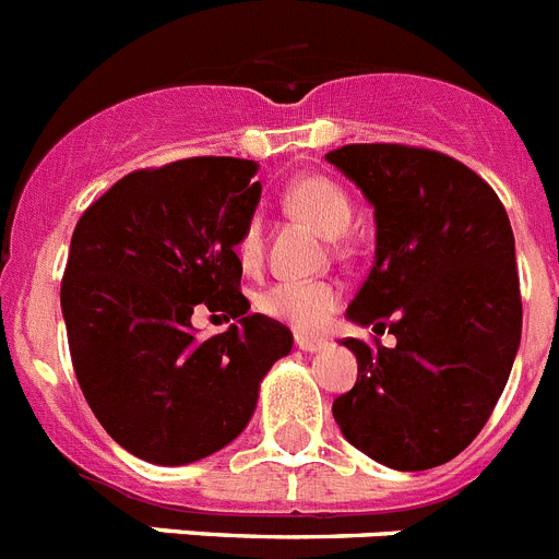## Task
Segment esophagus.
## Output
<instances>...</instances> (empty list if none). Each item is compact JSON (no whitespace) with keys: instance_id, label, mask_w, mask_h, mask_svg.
<instances>
[{"instance_id":"1","label":"esophagus","mask_w":559,"mask_h":559,"mask_svg":"<svg viewBox=\"0 0 559 559\" xmlns=\"http://www.w3.org/2000/svg\"><path fill=\"white\" fill-rule=\"evenodd\" d=\"M296 347L302 349V353H322V349L328 347V338H316V335L296 333Z\"/></svg>"}]
</instances>
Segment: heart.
I'll return each instance as SVG.
<instances>
[{"instance_id":"1","label":"heart","mask_w":559,"mask_h":559,"mask_svg":"<svg viewBox=\"0 0 559 559\" xmlns=\"http://www.w3.org/2000/svg\"><path fill=\"white\" fill-rule=\"evenodd\" d=\"M285 204L302 215L324 237H341L353 224V204L347 192L324 176H299L285 190ZM263 226L260 218L246 221L237 237V257L246 269L260 263ZM338 308V290L322 280H280L257 294V310L296 330H319Z\"/></svg>"}]
</instances>
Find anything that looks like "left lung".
Returning <instances> with one entry per match:
<instances>
[{"mask_svg": "<svg viewBox=\"0 0 559 559\" xmlns=\"http://www.w3.org/2000/svg\"><path fill=\"white\" fill-rule=\"evenodd\" d=\"M374 210V263L349 322L397 338L341 341L358 380L335 397L349 445L392 471L451 462L490 419L521 347L515 237L492 187L445 153L344 145L328 153Z\"/></svg>", "mask_w": 559, "mask_h": 559, "instance_id": "left-lung-1", "label": "left lung"}]
</instances>
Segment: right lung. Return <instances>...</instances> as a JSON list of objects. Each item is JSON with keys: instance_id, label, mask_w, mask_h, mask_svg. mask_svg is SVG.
I'll use <instances>...</instances> for the list:
<instances>
[{"instance_id": "right-lung-1", "label": "right lung", "mask_w": 559, "mask_h": 559, "mask_svg": "<svg viewBox=\"0 0 559 559\" xmlns=\"http://www.w3.org/2000/svg\"><path fill=\"white\" fill-rule=\"evenodd\" d=\"M257 162L195 156L128 173L81 215L61 285L69 353L108 437L151 464H190L249 426L294 347L249 313L237 237L260 204ZM236 319L201 342L191 310Z\"/></svg>"}]
</instances>
